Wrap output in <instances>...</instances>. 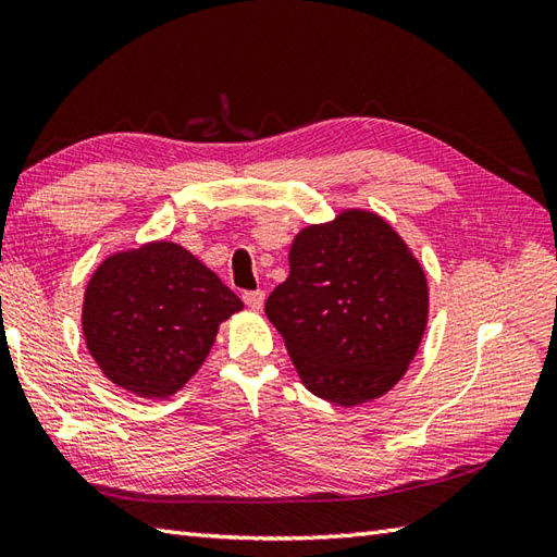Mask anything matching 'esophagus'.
Listing matches in <instances>:
<instances>
[{
  "label": "esophagus",
  "mask_w": 557,
  "mask_h": 557,
  "mask_svg": "<svg viewBox=\"0 0 557 557\" xmlns=\"http://www.w3.org/2000/svg\"><path fill=\"white\" fill-rule=\"evenodd\" d=\"M244 304H246L251 311H260V309H263V304H265V292H263V289L246 292V294H244Z\"/></svg>",
  "instance_id": "obj_1"
}]
</instances>
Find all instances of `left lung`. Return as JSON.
<instances>
[{"mask_svg": "<svg viewBox=\"0 0 557 557\" xmlns=\"http://www.w3.org/2000/svg\"><path fill=\"white\" fill-rule=\"evenodd\" d=\"M304 385L354 407L385 395L417 354L429 321L419 260L375 212L345 210L289 248V277L265 301Z\"/></svg>", "mask_w": 557, "mask_h": 557, "instance_id": "obj_1", "label": "left lung"}]
</instances>
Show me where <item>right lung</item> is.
Segmentation results:
<instances>
[{"label": "right lung", "instance_id": "right-lung-1", "mask_svg": "<svg viewBox=\"0 0 557 557\" xmlns=\"http://www.w3.org/2000/svg\"><path fill=\"white\" fill-rule=\"evenodd\" d=\"M244 304L180 244L114 253L83 297V335L100 371L138 397H170L191 377L222 321Z\"/></svg>", "mask_w": 557, "mask_h": 557}]
</instances>
